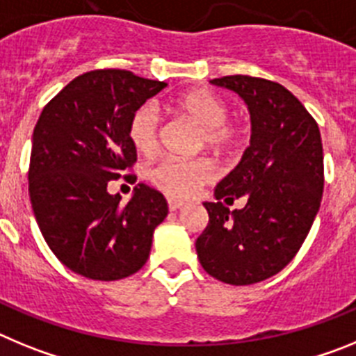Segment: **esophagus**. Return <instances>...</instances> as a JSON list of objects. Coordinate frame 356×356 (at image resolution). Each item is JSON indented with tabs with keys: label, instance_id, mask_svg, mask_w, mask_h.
Returning a JSON list of instances; mask_svg holds the SVG:
<instances>
[{
	"label": "esophagus",
	"instance_id": "1",
	"mask_svg": "<svg viewBox=\"0 0 356 356\" xmlns=\"http://www.w3.org/2000/svg\"><path fill=\"white\" fill-rule=\"evenodd\" d=\"M168 205H169V210H172V212H175V210H180L185 203L184 201H178V200H169Z\"/></svg>",
	"mask_w": 356,
	"mask_h": 356
}]
</instances>
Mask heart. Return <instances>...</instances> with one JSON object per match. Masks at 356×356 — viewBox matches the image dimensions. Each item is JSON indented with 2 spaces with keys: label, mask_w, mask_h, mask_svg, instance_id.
Wrapping results in <instances>:
<instances>
[{
  "label": "heart",
  "mask_w": 356,
  "mask_h": 356,
  "mask_svg": "<svg viewBox=\"0 0 356 356\" xmlns=\"http://www.w3.org/2000/svg\"><path fill=\"white\" fill-rule=\"evenodd\" d=\"M175 110L193 119L203 128V140L213 149H228L235 144L238 130L228 122V106L209 90H191L176 99ZM162 115L155 103H144L135 110L128 124L134 147L143 155H151L159 147ZM216 171L209 160L163 159L147 169V178L155 187L171 197L185 200L213 178Z\"/></svg>",
  "instance_id": "obj_1"
}]
</instances>
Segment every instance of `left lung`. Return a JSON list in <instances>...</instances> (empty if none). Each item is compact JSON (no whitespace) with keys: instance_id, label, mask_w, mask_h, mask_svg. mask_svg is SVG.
<instances>
[{"instance_id":"left-lung-1","label":"left lung","mask_w":356,"mask_h":356,"mask_svg":"<svg viewBox=\"0 0 356 356\" xmlns=\"http://www.w3.org/2000/svg\"><path fill=\"white\" fill-rule=\"evenodd\" d=\"M251 114V140L237 168L205 201L209 225L196 241L200 264L229 285L271 278L296 257L317 216L325 187L323 143L316 119L284 85L264 78H213ZM247 197L229 213L222 200Z\"/></svg>"}]
</instances>
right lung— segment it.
Segmentation results:
<instances>
[{
    "mask_svg": "<svg viewBox=\"0 0 356 356\" xmlns=\"http://www.w3.org/2000/svg\"><path fill=\"white\" fill-rule=\"evenodd\" d=\"M163 87L165 81L124 69L89 71L69 81L37 121L28 169L31 209L49 250L76 275L121 280L149 257L153 232L168 216L165 197L139 184L121 205L106 187L137 160L131 115Z\"/></svg>",
    "mask_w": 356,
    "mask_h": 356,
    "instance_id": "right-lung-1",
    "label": "right lung"
}]
</instances>
